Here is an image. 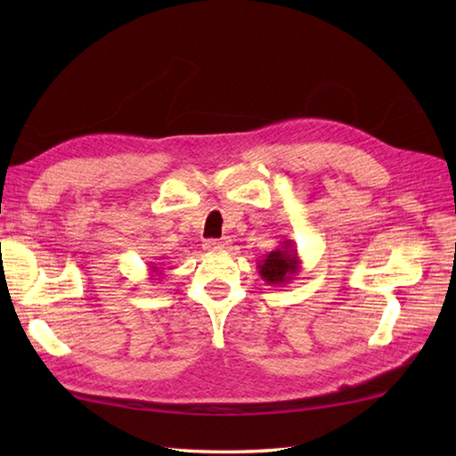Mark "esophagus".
<instances>
[{
    "label": "esophagus",
    "mask_w": 456,
    "mask_h": 456,
    "mask_svg": "<svg viewBox=\"0 0 456 456\" xmlns=\"http://www.w3.org/2000/svg\"><path fill=\"white\" fill-rule=\"evenodd\" d=\"M231 245V239L229 237H223V239H208L206 243H203V248L206 250H225Z\"/></svg>",
    "instance_id": "obj_1"
}]
</instances>
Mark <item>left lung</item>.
<instances>
[{"label":"left lung","instance_id":"left-lung-1","mask_svg":"<svg viewBox=\"0 0 456 456\" xmlns=\"http://www.w3.org/2000/svg\"><path fill=\"white\" fill-rule=\"evenodd\" d=\"M302 260L297 256V248L292 240H282L276 250L270 253L258 263V274L263 276L266 284L282 286L292 282L294 276L299 273Z\"/></svg>","mask_w":456,"mask_h":456}]
</instances>
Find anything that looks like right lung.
I'll return each mask as SVG.
<instances>
[{
  "label": "right lung",
  "mask_w": 456,
  "mask_h": 456,
  "mask_svg": "<svg viewBox=\"0 0 456 456\" xmlns=\"http://www.w3.org/2000/svg\"><path fill=\"white\" fill-rule=\"evenodd\" d=\"M149 270H151V273H152V274H157V276H159V278H160V270H159V266H154V265H152V263H151V266H149ZM151 280H154V278H151Z\"/></svg>",
  "instance_id": "obj_1"
}]
</instances>
